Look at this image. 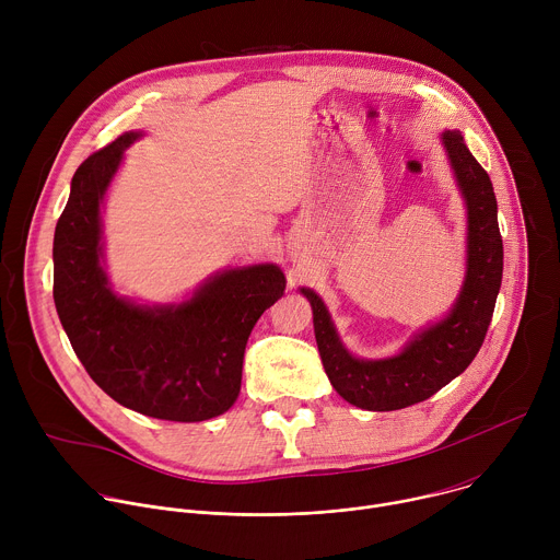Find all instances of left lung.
I'll return each instance as SVG.
<instances>
[{
  "label": "left lung",
  "instance_id": "obj_1",
  "mask_svg": "<svg viewBox=\"0 0 560 560\" xmlns=\"http://www.w3.org/2000/svg\"><path fill=\"white\" fill-rule=\"evenodd\" d=\"M443 143L469 221L465 285L443 322L415 337L398 357L361 361L341 346L324 301L312 290H301L312 305L314 337L326 374L346 401L361 410L389 412L425 401L474 361L492 322L503 279L494 188L458 130H445Z\"/></svg>",
  "mask_w": 560,
  "mask_h": 560
}]
</instances>
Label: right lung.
<instances>
[{"label":"right lung","instance_id":"right-lung-1","mask_svg":"<svg viewBox=\"0 0 560 560\" xmlns=\"http://www.w3.org/2000/svg\"><path fill=\"white\" fill-rule=\"evenodd\" d=\"M132 139L119 135L72 177L52 242L55 307L77 359L117 404L152 419L206 421L236 401L248 337L285 279L277 266L230 270L190 301L154 310L115 296L100 266V203Z\"/></svg>","mask_w":560,"mask_h":560}]
</instances>
